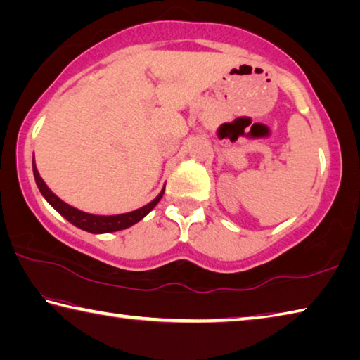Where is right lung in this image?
<instances>
[{
    "mask_svg": "<svg viewBox=\"0 0 360 360\" xmlns=\"http://www.w3.org/2000/svg\"><path fill=\"white\" fill-rule=\"evenodd\" d=\"M33 174H34V179H36V184H38L39 192L42 193V197H44L47 202L66 219V221L85 231H90V233H109V231H117V230L131 227L133 224L139 222L144 216H148L149 212L154 210V206L160 202L163 193H165V188H162V192L158 193L150 203L131 212H125V214L95 216V214H89V212L72 208V206H70L68 203H65L63 200H60L57 195L46 186V182L42 181V178L38 173V168L34 165V158H33Z\"/></svg>",
    "mask_w": 360,
    "mask_h": 360,
    "instance_id": "1",
    "label": "right lung"
}]
</instances>
